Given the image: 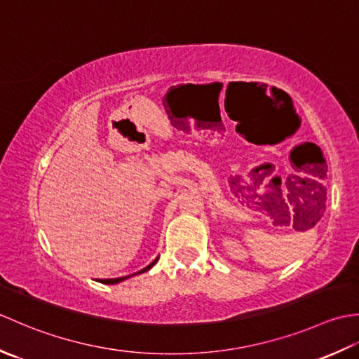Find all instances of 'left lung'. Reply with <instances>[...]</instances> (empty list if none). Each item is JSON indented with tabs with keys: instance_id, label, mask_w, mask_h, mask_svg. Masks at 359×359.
<instances>
[{
	"instance_id": "left-lung-1",
	"label": "left lung",
	"mask_w": 359,
	"mask_h": 359,
	"mask_svg": "<svg viewBox=\"0 0 359 359\" xmlns=\"http://www.w3.org/2000/svg\"><path fill=\"white\" fill-rule=\"evenodd\" d=\"M307 168L310 170V172L315 175L316 180L318 179L324 180L327 177V163H325V160L323 157L318 156L313 160V163H310ZM299 180H302V184H304V179H299ZM311 185H313V187L309 188L307 196H304V193L299 194V201H297V202L301 203V207H302L304 211H315L316 210V212H313V215H315L313 222H311V225H315L319 220V217H321V212H319V209H316V207L319 204L320 208H324L323 205L325 202V194L327 193H325V188L323 185V182H311ZM307 196L309 197V200L306 199ZM296 207H297V205H296Z\"/></svg>"
}]
</instances>
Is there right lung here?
Listing matches in <instances>:
<instances>
[{
	"mask_svg": "<svg viewBox=\"0 0 359 359\" xmlns=\"http://www.w3.org/2000/svg\"><path fill=\"white\" fill-rule=\"evenodd\" d=\"M158 261V257L157 259H154V261H152L148 266H144L143 270H140L139 273H134V274H129V276H125V278H117V279H100V282L102 284H118V282H121V280H125V279H129V278H133V276H135V274H140V273H143V271H148L149 269H152V266L156 265V262Z\"/></svg>",
	"mask_w": 359,
	"mask_h": 359,
	"instance_id": "right-lung-1",
	"label": "right lung"
}]
</instances>
